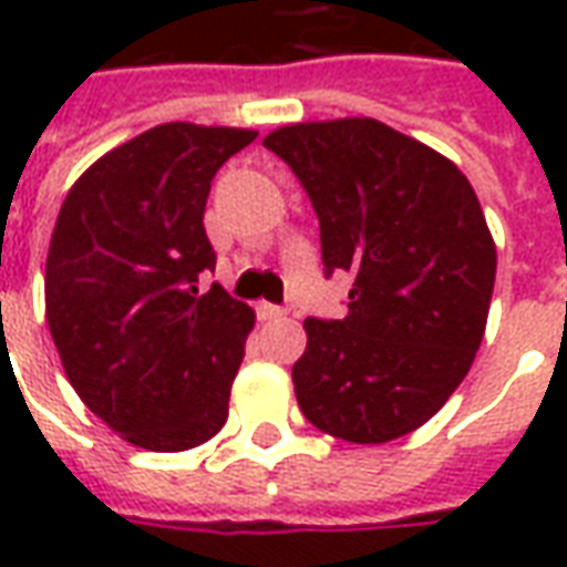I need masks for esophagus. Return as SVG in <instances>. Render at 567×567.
I'll return each instance as SVG.
<instances>
[{
  "instance_id": "esophagus-1",
  "label": "esophagus",
  "mask_w": 567,
  "mask_h": 567,
  "mask_svg": "<svg viewBox=\"0 0 567 567\" xmlns=\"http://www.w3.org/2000/svg\"><path fill=\"white\" fill-rule=\"evenodd\" d=\"M258 319L260 321H272V319H282L285 309L282 307H272V303H258Z\"/></svg>"
}]
</instances>
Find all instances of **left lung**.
I'll use <instances>...</instances> for the list:
<instances>
[{"label":"left lung","mask_w":567,"mask_h":567,"mask_svg":"<svg viewBox=\"0 0 567 567\" xmlns=\"http://www.w3.org/2000/svg\"><path fill=\"white\" fill-rule=\"evenodd\" d=\"M307 187L324 270L352 276L340 321L307 319L295 394L312 425L349 443L416 431L462 385L495 288V239L464 173L373 117L267 133Z\"/></svg>","instance_id":"8db88e82"}]
</instances>
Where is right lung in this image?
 Wrapping results in <instances>:
<instances>
[{
    "mask_svg": "<svg viewBox=\"0 0 567 567\" xmlns=\"http://www.w3.org/2000/svg\"><path fill=\"white\" fill-rule=\"evenodd\" d=\"M255 130L173 121L91 163L56 215L44 319L72 389L133 446L185 452L227 422L255 309L212 285L203 212Z\"/></svg>",
    "mask_w": 567,
    "mask_h": 567,
    "instance_id": "right-lung-1",
    "label": "right lung"
}]
</instances>
